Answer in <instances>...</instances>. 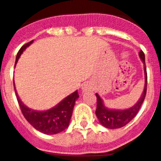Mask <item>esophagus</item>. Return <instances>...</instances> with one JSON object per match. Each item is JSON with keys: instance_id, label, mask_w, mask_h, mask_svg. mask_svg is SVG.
Segmentation results:
<instances>
[{"instance_id": "obj_1", "label": "esophagus", "mask_w": 161, "mask_h": 161, "mask_svg": "<svg viewBox=\"0 0 161 161\" xmlns=\"http://www.w3.org/2000/svg\"><path fill=\"white\" fill-rule=\"evenodd\" d=\"M93 89V87H92V85H90L89 83H85V85H83L81 88V91L82 93H86V92H89Z\"/></svg>"}]
</instances>
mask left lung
<instances>
[{
  "label": "left lung",
  "instance_id": "left-lung-1",
  "mask_svg": "<svg viewBox=\"0 0 161 161\" xmlns=\"http://www.w3.org/2000/svg\"><path fill=\"white\" fill-rule=\"evenodd\" d=\"M139 56L143 64L144 87H143L141 96L134 106L123 109L108 108L104 103L102 98L99 96L98 93H96L97 102V109L95 114L99 120L100 124L106 128L118 129L126 126L136 117V115L139 112V108L144 101L146 92H147V71H146V65H145V55L142 51L139 52Z\"/></svg>",
  "mask_w": 161,
  "mask_h": 161
}]
</instances>
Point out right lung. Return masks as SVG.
I'll return each instance as SVG.
<instances>
[{
	"label": "right lung",
	"instance_id": "1",
	"mask_svg": "<svg viewBox=\"0 0 161 161\" xmlns=\"http://www.w3.org/2000/svg\"><path fill=\"white\" fill-rule=\"evenodd\" d=\"M33 42L34 40L31 41L21 47L19 52L17 54L15 66L22 52L31 43H33ZM14 85H15L14 83ZM14 90L24 117L34 128L46 135H55L68 128L70 123L74 106L76 101L79 97L77 90L67 96L57 105L47 110H35L29 108L22 102L21 98L18 96L15 86H14Z\"/></svg>",
	"mask_w": 161,
	"mask_h": 161
}]
</instances>
